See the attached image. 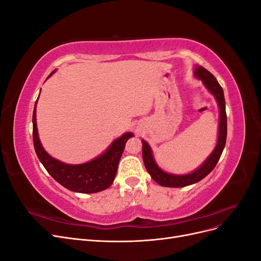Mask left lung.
<instances>
[{"instance_id":"left-lung-1","label":"left lung","mask_w":261,"mask_h":261,"mask_svg":"<svg viewBox=\"0 0 261 261\" xmlns=\"http://www.w3.org/2000/svg\"><path fill=\"white\" fill-rule=\"evenodd\" d=\"M195 75L198 77L199 80L202 81L203 85L207 87V89L216 97L217 102L220 109V122H219V137L217 146L213 150V152L206 160L199 169L189 173L185 175H174L169 174V173L163 172L158 165L155 164L151 149L149 145L143 140V159L145 167L152 177V179L161 186L164 187H184L197 183V181L201 180L203 177H206L209 173L215 169L217 165L221 154L225 146L226 141V133H227V122H226V112H225V100H224V93L222 87L220 86L216 77L213 76L209 70H207L202 66H197L195 68Z\"/></svg>"}]
</instances>
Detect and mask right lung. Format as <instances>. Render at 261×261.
<instances>
[{
	"instance_id": "1",
	"label": "right lung",
	"mask_w": 261,
	"mask_h": 261,
	"mask_svg": "<svg viewBox=\"0 0 261 261\" xmlns=\"http://www.w3.org/2000/svg\"><path fill=\"white\" fill-rule=\"evenodd\" d=\"M52 74L53 72L48 77ZM36 106L37 101L33 114L34 146L39 160L49 174L62 186L76 193H98L111 186L116 175L117 165L124 151L126 141L133 136V134H124L123 136L113 141V144L103 154L90 162L77 165L63 163L46 153L41 146L37 130Z\"/></svg>"
}]
</instances>
